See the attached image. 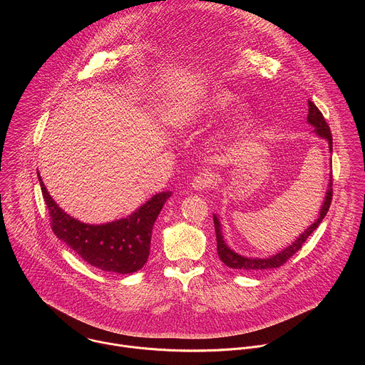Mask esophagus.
<instances>
[{
	"mask_svg": "<svg viewBox=\"0 0 365 365\" xmlns=\"http://www.w3.org/2000/svg\"><path fill=\"white\" fill-rule=\"evenodd\" d=\"M214 182H215V176L211 172H200L192 180V187L195 190H203V189L211 187L214 185Z\"/></svg>",
	"mask_w": 365,
	"mask_h": 365,
	"instance_id": "34e87169",
	"label": "esophagus"
}]
</instances>
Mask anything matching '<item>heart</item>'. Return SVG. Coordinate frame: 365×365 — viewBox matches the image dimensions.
<instances>
[{"mask_svg":"<svg viewBox=\"0 0 365 365\" xmlns=\"http://www.w3.org/2000/svg\"><path fill=\"white\" fill-rule=\"evenodd\" d=\"M234 101L235 98L232 93L222 89H217V91H212L211 93H207L206 96H202L200 99L187 102L185 106L178 107L173 111L172 121L173 124L182 127L207 117H214L222 113L224 110H227L230 106H232ZM248 123H250V115L244 113L238 117L237 128L244 130L248 125Z\"/></svg>","mask_w":365,"mask_h":365,"instance_id":"obj_1","label":"heart"}]
</instances>
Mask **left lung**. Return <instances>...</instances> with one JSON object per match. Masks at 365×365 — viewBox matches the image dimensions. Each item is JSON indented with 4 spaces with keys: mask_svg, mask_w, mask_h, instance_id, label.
<instances>
[{
    "mask_svg": "<svg viewBox=\"0 0 365 365\" xmlns=\"http://www.w3.org/2000/svg\"><path fill=\"white\" fill-rule=\"evenodd\" d=\"M307 123L315 127L314 133L317 135H319L321 138L327 140L329 144V150L332 153V134L329 130V125L327 124L322 113L318 110V107L315 106L314 102L309 101V114H307ZM331 200H332V178L329 179V185H328V192L325 196V200L322 203L321 212L318 220L312 224L310 227H307V230L299 235V238H296V241L289 245L287 248L282 250L280 252L267 257V258H248V257H242L240 254H237L234 250H231L227 242L224 241V235H222V230H221V222L218 220L217 215H214V225H215V234H217V251L218 255L221 258V262L231 269H237V270H267V269H276L283 266L287 259L294 255L303 245V242L309 238V235L314 232L319 224L322 222V220L325 218V215L329 211L331 206Z\"/></svg>",
    "mask_w": 365,
    "mask_h": 365,
    "instance_id": "8db88e82",
    "label": "left lung"
}]
</instances>
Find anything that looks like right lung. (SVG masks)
Here are the masks:
<instances>
[{
  "label": "right lung",
  "mask_w": 365,
  "mask_h": 365,
  "mask_svg": "<svg viewBox=\"0 0 365 365\" xmlns=\"http://www.w3.org/2000/svg\"><path fill=\"white\" fill-rule=\"evenodd\" d=\"M51 230L88 264L110 273L130 274L147 263L153 225L172 192L154 195L135 212L114 222L91 225L69 217L51 197L40 178Z\"/></svg>",
  "instance_id": "1"
}]
</instances>
